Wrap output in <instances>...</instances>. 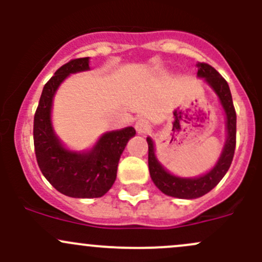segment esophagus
<instances>
[{
  "instance_id": "1",
  "label": "esophagus",
  "mask_w": 262,
  "mask_h": 262,
  "mask_svg": "<svg viewBox=\"0 0 262 262\" xmlns=\"http://www.w3.org/2000/svg\"><path fill=\"white\" fill-rule=\"evenodd\" d=\"M136 129L138 133L141 134H144V133H148V132L150 130V123L147 120V119L142 118V119H138L136 123Z\"/></svg>"
}]
</instances>
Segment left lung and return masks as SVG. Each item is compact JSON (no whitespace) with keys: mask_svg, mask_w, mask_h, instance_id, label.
Returning a JSON list of instances; mask_svg holds the SVG:
<instances>
[{"mask_svg":"<svg viewBox=\"0 0 262 262\" xmlns=\"http://www.w3.org/2000/svg\"><path fill=\"white\" fill-rule=\"evenodd\" d=\"M198 76L205 78L218 95L227 118V142L223 148L218 162L212 170L205 175L195 179H182L168 173L161 166L155 155V147L150 138H147L148 143V167L150 178L156 186L168 196L180 199H195L209 192L223 179L231 166L236 148V110L232 101L231 90L227 81L219 75L218 71L208 63H198Z\"/></svg>","mask_w":262,"mask_h":262,"instance_id":"1","label":"left lung"}]
</instances>
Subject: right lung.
<instances>
[{
    "label": "right lung",
    "instance_id": "obj_1",
    "mask_svg": "<svg viewBox=\"0 0 262 262\" xmlns=\"http://www.w3.org/2000/svg\"><path fill=\"white\" fill-rule=\"evenodd\" d=\"M89 68V57L71 59L58 68L44 86L34 115V148L39 168L54 189L71 198L106 194L116 179L121 153L136 134L133 126L105 133L87 153L71 152L58 141L50 121L53 96L68 75Z\"/></svg>",
    "mask_w": 262,
    "mask_h": 262
}]
</instances>
